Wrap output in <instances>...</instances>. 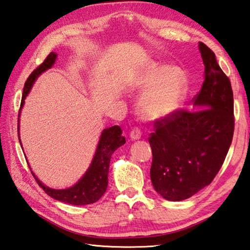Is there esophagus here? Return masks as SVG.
<instances>
[{"instance_id":"esophagus-1","label":"esophagus","mask_w":250,"mask_h":250,"mask_svg":"<svg viewBox=\"0 0 250 250\" xmlns=\"http://www.w3.org/2000/svg\"><path fill=\"white\" fill-rule=\"evenodd\" d=\"M129 137L132 140H139L141 138V130L138 128V127H135V128L130 131Z\"/></svg>"}]
</instances>
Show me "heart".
I'll use <instances>...</instances> for the list:
<instances>
[{
    "mask_svg": "<svg viewBox=\"0 0 250 250\" xmlns=\"http://www.w3.org/2000/svg\"><path fill=\"white\" fill-rule=\"evenodd\" d=\"M144 85H152L140 99L139 108L144 118L158 120L169 116L184 104L188 93V79L180 68L152 67L141 76Z\"/></svg>",
    "mask_w": 250,
    "mask_h": 250,
    "instance_id": "b5f03b06",
    "label": "heart"
}]
</instances>
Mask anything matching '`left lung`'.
I'll use <instances>...</instances> for the list:
<instances>
[{"mask_svg":"<svg viewBox=\"0 0 250 250\" xmlns=\"http://www.w3.org/2000/svg\"><path fill=\"white\" fill-rule=\"evenodd\" d=\"M204 68L201 91L192 98L199 110H177L155 121L148 138L154 189L169 201H182L209 185L228 154L234 131L231 82L215 53L199 42Z\"/></svg>","mask_w":250,"mask_h":250,"instance_id":"8db88e82","label":"left lung"}]
</instances>
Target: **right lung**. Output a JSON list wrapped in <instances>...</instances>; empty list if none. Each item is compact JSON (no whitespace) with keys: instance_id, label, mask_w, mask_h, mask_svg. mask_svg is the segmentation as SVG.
Instances as JSON below:
<instances>
[{"instance_id":"obj_1","label":"right lung","mask_w":250,"mask_h":250,"mask_svg":"<svg viewBox=\"0 0 250 250\" xmlns=\"http://www.w3.org/2000/svg\"><path fill=\"white\" fill-rule=\"evenodd\" d=\"M57 53H50L46 60L30 75L25 82L18 114V137L20 144L21 140L19 134V122L21 109L24 104V99L27 96V94L30 93L33 83L38 78V76H41L43 71L52 67L55 60H57ZM126 140L122 136V129L120 128V126L115 125L104 129L101 138H99L96 152L95 155H94L90 167L86 170L84 175L74 186L66 188V189H52V188L43 185L33 172L32 174L35 177L38 185L42 188L43 191L48 196L55 199V200L73 205L92 204L98 201L104 196V193L106 192L108 186V173L111 155L113 154L116 148L123 146Z\"/></svg>"}]
</instances>
